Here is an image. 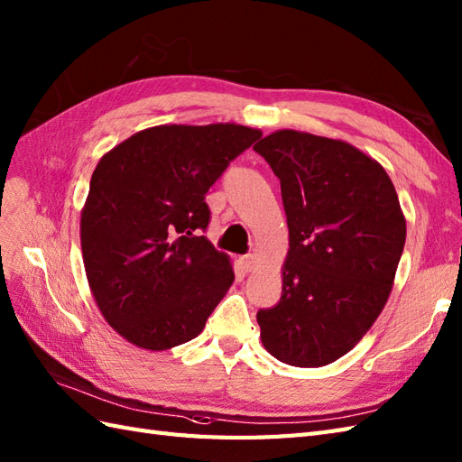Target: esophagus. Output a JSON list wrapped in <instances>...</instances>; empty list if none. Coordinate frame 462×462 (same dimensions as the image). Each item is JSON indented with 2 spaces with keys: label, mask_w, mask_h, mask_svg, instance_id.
<instances>
[{
  "label": "esophagus",
  "mask_w": 462,
  "mask_h": 462,
  "mask_svg": "<svg viewBox=\"0 0 462 462\" xmlns=\"http://www.w3.org/2000/svg\"><path fill=\"white\" fill-rule=\"evenodd\" d=\"M241 264L245 268V273H251V270H254V266H256V256L251 253L241 256Z\"/></svg>",
  "instance_id": "34e87169"
}]
</instances>
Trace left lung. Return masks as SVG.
Listing matches in <instances>:
<instances>
[{"instance_id": "8db88e82", "label": "left lung", "mask_w": 462, "mask_h": 462, "mask_svg": "<svg viewBox=\"0 0 462 462\" xmlns=\"http://www.w3.org/2000/svg\"><path fill=\"white\" fill-rule=\"evenodd\" d=\"M254 151L280 180L290 231L282 296L256 313L263 345L291 366L329 365L390 296L406 243L398 194L384 168L343 141L284 129Z\"/></svg>"}]
</instances>
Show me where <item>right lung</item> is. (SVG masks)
I'll use <instances>...</instances> for the list:
<instances>
[{
	"label": "right lung",
	"instance_id": "1",
	"mask_svg": "<svg viewBox=\"0 0 462 462\" xmlns=\"http://www.w3.org/2000/svg\"><path fill=\"white\" fill-rule=\"evenodd\" d=\"M258 129L161 125L101 156L82 211L86 276L99 311L133 345L164 351L206 328L235 274L206 235L208 189Z\"/></svg>",
	"mask_w": 462,
	"mask_h": 462
}]
</instances>
